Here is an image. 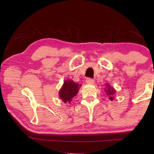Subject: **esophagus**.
<instances>
[{"label": "esophagus", "instance_id": "obj_1", "mask_svg": "<svg viewBox=\"0 0 154 154\" xmlns=\"http://www.w3.org/2000/svg\"><path fill=\"white\" fill-rule=\"evenodd\" d=\"M94 80L93 79H91V78H88V79L86 80V82L87 83H89V84H93L94 83Z\"/></svg>", "mask_w": 154, "mask_h": 154}]
</instances>
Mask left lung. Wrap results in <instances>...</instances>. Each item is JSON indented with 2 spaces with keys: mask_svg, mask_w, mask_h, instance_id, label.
<instances>
[{
  "mask_svg": "<svg viewBox=\"0 0 154 154\" xmlns=\"http://www.w3.org/2000/svg\"><path fill=\"white\" fill-rule=\"evenodd\" d=\"M104 91L107 94V97H109V99L110 100H114V94H116V91L113 87H111L109 84H106V87L104 88Z\"/></svg>",
  "mask_w": 154,
  "mask_h": 154,
  "instance_id": "1",
  "label": "left lung"
}]
</instances>
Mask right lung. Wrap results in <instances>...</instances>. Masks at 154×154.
<instances>
[{
    "label": "right lung",
    "instance_id": "add662e5",
    "mask_svg": "<svg viewBox=\"0 0 154 154\" xmlns=\"http://www.w3.org/2000/svg\"><path fill=\"white\" fill-rule=\"evenodd\" d=\"M81 85L75 83L71 79L65 80L59 92V97L64 103H71L73 98L79 92Z\"/></svg>",
    "mask_w": 154,
    "mask_h": 154
}]
</instances>
